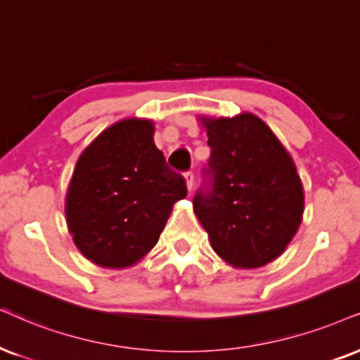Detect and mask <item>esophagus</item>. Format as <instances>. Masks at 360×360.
<instances>
[{
    "instance_id": "obj_1",
    "label": "esophagus",
    "mask_w": 360,
    "mask_h": 360,
    "mask_svg": "<svg viewBox=\"0 0 360 360\" xmlns=\"http://www.w3.org/2000/svg\"><path fill=\"white\" fill-rule=\"evenodd\" d=\"M184 177H186V186H188L189 191H193L194 188V172H184Z\"/></svg>"
}]
</instances>
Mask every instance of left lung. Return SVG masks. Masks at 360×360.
I'll return each instance as SVG.
<instances>
[{"label": "left lung", "instance_id": "1", "mask_svg": "<svg viewBox=\"0 0 360 360\" xmlns=\"http://www.w3.org/2000/svg\"><path fill=\"white\" fill-rule=\"evenodd\" d=\"M201 122L211 156L193 198L195 216L226 262L266 266L281 256L302 221L304 193L294 161L251 112Z\"/></svg>", "mask_w": 360, "mask_h": 360}]
</instances>
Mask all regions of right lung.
I'll use <instances>...</instances> for the list:
<instances>
[{
	"mask_svg": "<svg viewBox=\"0 0 360 360\" xmlns=\"http://www.w3.org/2000/svg\"><path fill=\"white\" fill-rule=\"evenodd\" d=\"M146 120L109 126L81 154L66 195L72 240L89 261L126 267L156 245L172 204L188 194Z\"/></svg>",
	"mask_w": 360,
	"mask_h": 360,
	"instance_id": "add662e5",
	"label": "right lung"
}]
</instances>
